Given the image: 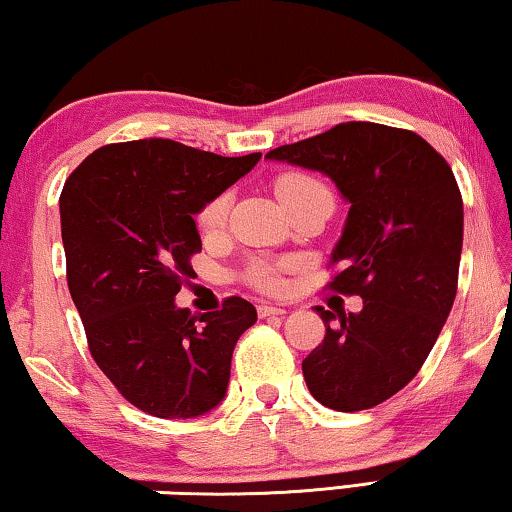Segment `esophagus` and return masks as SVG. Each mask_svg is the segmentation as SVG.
I'll use <instances>...</instances> for the list:
<instances>
[{
  "instance_id": "obj_1",
  "label": "esophagus",
  "mask_w": 512,
  "mask_h": 512,
  "mask_svg": "<svg viewBox=\"0 0 512 512\" xmlns=\"http://www.w3.org/2000/svg\"><path fill=\"white\" fill-rule=\"evenodd\" d=\"M257 315L259 317H282L285 315V310L282 308H278V305H266V303H262V305H257Z\"/></svg>"
}]
</instances>
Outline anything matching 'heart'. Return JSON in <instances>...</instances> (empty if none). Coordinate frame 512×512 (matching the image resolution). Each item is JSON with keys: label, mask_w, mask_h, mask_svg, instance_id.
Segmentation results:
<instances>
[{"label": "heart", "mask_w": 512, "mask_h": 512, "mask_svg": "<svg viewBox=\"0 0 512 512\" xmlns=\"http://www.w3.org/2000/svg\"><path fill=\"white\" fill-rule=\"evenodd\" d=\"M273 190H276L278 200L285 204L287 211L301 207L305 202L315 200H331V188L326 183L315 177V174L303 172V170H287L280 172L276 179H273ZM227 213H230V195L220 193L204 204L200 216H197V225H200V232L204 236H213L223 230L227 223ZM292 262H259L250 264L246 271V280L255 289L264 294L278 292L282 285V271H287Z\"/></svg>", "instance_id": "b5f03b06"}]
</instances>
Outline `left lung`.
<instances>
[{"label": "left lung", "instance_id": "left-lung-1", "mask_svg": "<svg viewBox=\"0 0 512 512\" xmlns=\"http://www.w3.org/2000/svg\"><path fill=\"white\" fill-rule=\"evenodd\" d=\"M266 156L329 174L352 204L329 262L340 271L326 287L361 296L363 310L317 305L326 333L303 377L324 407H377L418 375L453 308L464 216L451 165L414 131L372 121Z\"/></svg>", "mask_w": 512, "mask_h": 512}]
</instances>
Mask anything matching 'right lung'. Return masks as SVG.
Returning <instances> with one entry per match:
<instances>
[{"label": "right lung", "instance_id": "right-lung-1", "mask_svg": "<svg viewBox=\"0 0 512 512\" xmlns=\"http://www.w3.org/2000/svg\"><path fill=\"white\" fill-rule=\"evenodd\" d=\"M262 154L225 158L149 137L96 149L59 197L66 280L89 352L144 414L202 416L225 398L239 335L257 322L241 296L195 317L174 296L202 250L195 213Z\"/></svg>", "mask_w": 512, "mask_h": 512}]
</instances>
